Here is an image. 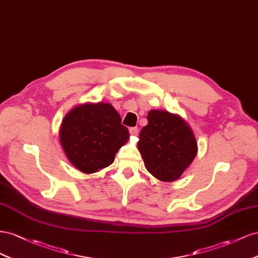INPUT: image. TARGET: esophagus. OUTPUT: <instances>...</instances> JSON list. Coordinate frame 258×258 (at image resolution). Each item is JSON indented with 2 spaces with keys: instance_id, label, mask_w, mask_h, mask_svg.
I'll return each instance as SVG.
<instances>
[{
  "instance_id": "1",
  "label": "esophagus",
  "mask_w": 258,
  "mask_h": 258,
  "mask_svg": "<svg viewBox=\"0 0 258 258\" xmlns=\"http://www.w3.org/2000/svg\"><path fill=\"white\" fill-rule=\"evenodd\" d=\"M138 131H139L138 127H131V128H130V134L135 136V135L138 134Z\"/></svg>"
}]
</instances>
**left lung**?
Returning <instances> with one entry per match:
<instances>
[{"label":"left lung","mask_w":258,"mask_h":258,"mask_svg":"<svg viewBox=\"0 0 258 258\" xmlns=\"http://www.w3.org/2000/svg\"><path fill=\"white\" fill-rule=\"evenodd\" d=\"M147 120L138 142L147 171L163 181L179 178L198 151L192 131L180 116L167 111L151 110Z\"/></svg>","instance_id":"8db88e82"}]
</instances>
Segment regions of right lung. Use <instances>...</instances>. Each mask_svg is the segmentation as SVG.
Returning <instances> with one entry per match:
<instances>
[{
  "mask_svg": "<svg viewBox=\"0 0 258 258\" xmlns=\"http://www.w3.org/2000/svg\"><path fill=\"white\" fill-rule=\"evenodd\" d=\"M128 136L116 110L104 102L73 108L64 116L59 131L66 156L72 165L86 174L111 164Z\"/></svg>",
  "mask_w": 258,
  "mask_h": 258,
  "instance_id": "right-lung-1",
  "label": "right lung"
}]
</instances>
